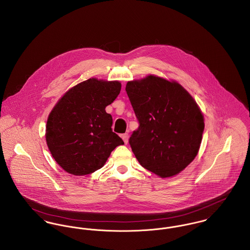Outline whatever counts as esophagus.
Returning a JSON list of instances; mask_svg holds the SVG:
<instances>
[{
    "label": "esophagus",
    "instance_id": "34e87169",
    "mask_svg": "<svg viewBox=\"0 0 250 250\" xmlns=\"http://www.w3.org/2000/svg\"><path fill=\"white\" fill-rule=\"evenodd\" d=\"M121 137H122V139L124 140L125 144H127V143H128V134H127V133H124V134L121 135Z\"/></svg>",
    "mask_w": 250,
    "mask_h": 250
}]
</instances>
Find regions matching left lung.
Wrapping results in <instances>:
<instances>
[{
  "mask_svg": "<svg viewBox=\"0 0 250 250\" xmlns=\"http://www.w3.org/2000/svg\"><path fill=\"white\" fill-rule=\"evenodd\" d=\"M125 91L140 124L129 145L141 166L161 178L183 171L205 129L196 101L179 83L155 75L127 82Z\"/></svg>",
  "mask_w": 250,
  "mask_h": 250,
  "instance_id": "8db88e82",
  "label": "left lung"
}]
</instances>
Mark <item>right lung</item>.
I'll list each match as a JSON object with an SVG mask.
<instances>
[{
	"label": "right lung",
	"mask_w": 250,
	"mask_h": 250,
	"mask_svg": "<svg viewBox=\"0 0 250 250\" xmlns=\"http://www.w3.org/2000/svg\"><path fill=\"white\" fill-rule=\"evenodd\" d=\"M118 81L88 79L62 97L47 118L45 140L58 165L67 173L83 176L104 167L123 140L112 131L105 112L121 91Z\"/></svg>",
	"instance_id": "obj_1"
}]
</instances>
